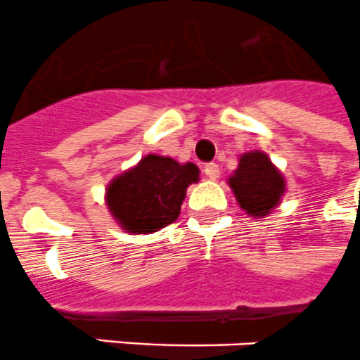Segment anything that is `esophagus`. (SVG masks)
<instances>
[{
  "label": "esophagus",
  "mask_w": 360,
  "mask_h": 360,
  "mask_svg": "<svg viewBox=\"0 0 360 360\" xmlns=\"http://www.w3.org/2000/svg\"><path fill=\"white\" fill-rule=\"evenodd\" d=\"M203 172L208 179H217V177H219V166H217L216 162H208V165H205Z\"/></svg>",
  "instance_id": "34e87169"
}]
</instances>
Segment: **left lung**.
I'll use <instances>...</instances> for the list:
<instances>
[{"label":"left lung","mask_w":360,"mask_h":360,"mask_svg":"<svg viewBox=\"0 0 360 360\" xmlns=\"http://www.w3.org/2000/svg\"><path fill=\"white\" fill-rule=\"evenodd\" d=\"M229 185L240 207L252 217L267 216L285 192L283 175L264 152L243 153Z\"/></svg>","instance_id":"8db88e82"}]
</instances>
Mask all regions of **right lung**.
<instances>
[{"label": "right lung", "mask_w": 360, "mask_h": 360, "mask_svg": "<svg viewBox=\"0 0 360 360\" xmlns=\"http://www.w3.org/2000/svg\"><path fill=\"white\" fill-rule=\"evenodd\" d=\"M199 168L172 157H143L137 166L115 177L105 192L111 216L124 231L155 232L177 219L186 188L198 183Z\"/></svg>", "instance_id": "add662e5"}]
</instances>
